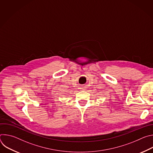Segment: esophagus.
Listing matches in <instances>:
<instances>
[{
    "instance_id": "obj_1",
    "label": "esophagus",
    "mask_w": 153,
    "mask_h": 153,
    "mask_svg": "<svg viewBox=\"0 0 153 153\" xmlns=\"http://www.w3.org/2000/svg\"><path fill=\"white\" fill-rule=\"evenodd\" d=\"M82 90H84V89H82Z\"/></svg>"
}]
</instances>
